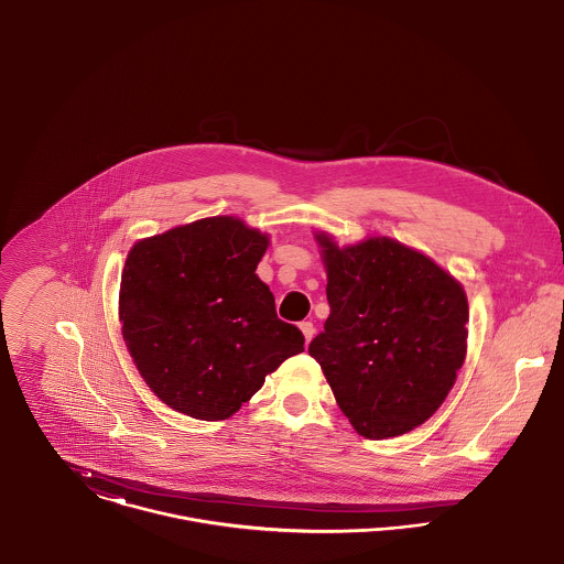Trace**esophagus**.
<instances>
[{
	"mask_svg": "<svg viewBox=\"0 0 564 564\" xmlns=\"http://www.w3.org/2000/svg\"><path fill=\"white\" fill-rule=\"evenodd\" d=\"M301 330H303L304 341L308 344V341L313 339V335H315V328H313V324H311V322H301Z\"/></svg>",
	"mask_w": 564,
	"mask_h": 564,
	"instance_id": "obj_1",
	"label": "esophagus"
}]
</instances>
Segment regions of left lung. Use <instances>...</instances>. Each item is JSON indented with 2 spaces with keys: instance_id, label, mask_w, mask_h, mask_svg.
Here are the masks:
<instances>
[{
  "instance_id": "8db88e82",
  "label": "left lung",
  "mask_w": 564,
  "mask_h": 564,
  "mask_svg": "<svg viewBox=\"0 0 564 564\" xmlns=\"http://www.w3.org/2000/svg\"><path fill=\"white\" fill-rule=\"evenodd\" d=\"M315 242L330 315L308 354L358 434H408L444 403L466 360L464 285L389 236L339 247L315 231Z\"/></svg>"
}]
</instances>
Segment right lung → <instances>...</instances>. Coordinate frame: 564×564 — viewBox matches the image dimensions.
Returning a JSON list of instances; mask_svg holds the SVG:
<instances>
[{
    "mask_svg": "<svg viewBox=\"0 0 564 564\" xmlns=\"http://www.w3.org/2000/svg\"><path fill=\"white\" fill-rule=\"evenodd\" d=\"M270 236L208 217L137 240L120 283L122 337L150 390L175 412L223 421L261 389L303 333L276 317L256 274Z\"/></svg>",
    "mask_w": 564,
    "mask_h": 564,
    "instance_id": "1",
    "label": "right lung"
}]
</instances>
